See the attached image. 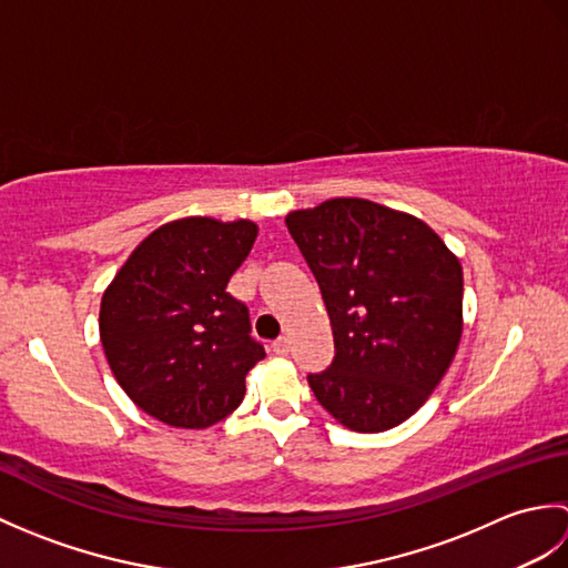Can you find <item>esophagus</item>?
<instances>
[{"mask_svg": "<svg viewBox=\"0 0 568 568\" xmlns=\"http://www.w3.org/2000/svg\"><path fill=\"white\" fill-rule=\"evenodd\" d=\"M273 352L277 356H287V352H291V339H287V336H277L273 342Z\"/></svg>", "mask_w": 568, "mask_h": 568, "instance_id": "esophagus-1", "label": "esophagus"}]
</instances>
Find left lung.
Returning <instances> with one entry per match:
<instances>
[{
  "instance_id": "left-lung-1",
  "label": "left lung",
  "mask_w": 568,
  "mask_h": 568,
  "mask_svg": "<svg viewBox=\"0 0 568 568\" xmlns=\"http://www.w3.org/2000/svg\"><path fill=\"white\" fill-rule=\"evenodd\" d=\"M315 273L334 361L310 373L320 405L354 432L413 417L452 366L464 332V271L413 214L334 197L285 216Z\"/></svg>"
}]
</instances>
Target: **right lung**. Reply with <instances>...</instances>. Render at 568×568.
<instances>
[{"instance_id": "1", "label": "right lung", "mask_w": 568, "mask_h": 568, "mask_svg": "<svg viewBox=\"0 0 568 568\" xmlns=\"http://www.w3.org/2000/svg\"><path fill=\"white\" fill-rule=\"evenodd\" d=\"M258 226L185 216L131 251L100 307V339L116 383L143 413L204 429L244 400L246 373L265 356L248 307L226 293Z\"/></svg>"}]
</instances>
